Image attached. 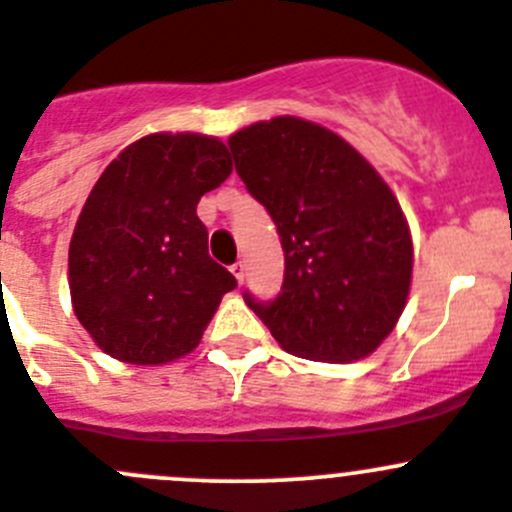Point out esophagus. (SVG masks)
Returning <instances> with one entry per match:
<instances>
[{
    "label": "esophagus",
    "mask_w": 512,
    "mask_h": 512,
    "mask_svg": "<svg viewBox=\"0 0 512 512\" xmlns=\"http://www.w3.org/2000/svg\"><path fill=\"white\" fill-rule=\"evenodd\" d=\"M231 273H234V276H236V281L244 283V278H246V263H244V261H236L234 266H231Z\"/></svg>",
    "instance_id": "obj_1"
}]
</instances>
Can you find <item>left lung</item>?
Here are the masks:
<instances>
[{
  "label": "left lung",
  "mask_w": 512,
  "mask_h": 512,
  "mask_svg": "<svg viewBox=\"0 0 512 512\" xmlns=\"http://www.w3.org/2000/svg\"><path fill=\"white\" fill-rule=\"evenodd\" d=\"M229 149L286 256L281 293L244 301L293 356H371L411 291L413 241L393 191L346 139L296 116L246 126Z\"/></svg>",
  "instance_id": "left-lung-1"
}]
</instances>
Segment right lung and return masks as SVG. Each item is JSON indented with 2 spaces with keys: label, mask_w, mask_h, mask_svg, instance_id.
<instances>
[{
  "label": "right lung",
  "mask_w": 512,
  "mask_h": 512,
  "mask_svg": "<svg viewBox=\"0 0 512 512\" xmlns=\"http://www.w3.org/2000/svg\"><path fill=\"white\" fill-rule=\"evenodd\" d=\"M229 174L216 136L149 134L99 176L69 244V291L111 358L159 366L199 346L236 278L209 256L196 204Z\"/></svg>",
  "instance_id": "add662e5"
}]
</instances>
